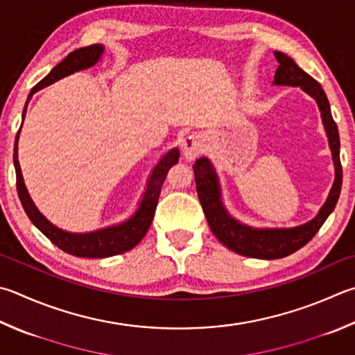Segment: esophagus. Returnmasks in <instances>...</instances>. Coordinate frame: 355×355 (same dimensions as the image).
Instances as JSON below:
<instances>
[{
    "instance_id": "34e87169",
    "label": "esophagus",
    "mask_w": 355,
    "mask_h": 355,
    "mask_svg": "<svg viewBox=\"0 0 355 355\" xmlns=\"http://www.w3.org/2000/svg\"><path fill=\"white\" fill-rule=\"evenodd\" d=\"M182 150H183L184 158L194 159L200 153V150H202V138L196 133L184 137L182 139Z\"/></svg>"
}]
</instances>
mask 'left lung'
I'll return each mask as SVG.
<instances>
[{
	"label": "left lung",
	"mask_w": 355,
	"mask_h": 355,
	"mask_svg": "<svg viewBox=\"0 0 355 355\" xmlns=\"http://www.w3.org/2000/svg\"><path fill=\"white\" fill-rule=\"evenodd\" d=\"M275 57L279 65L275 73L273 85L300 87L302 92L313 98L320 108L321 121H323L326 137L329 141L335 180L329 196H327L324 205L320 208L318 214L312 220L292 228L250 227V225L236 220L225 208L220 182H218L216 167L212 166L211 161L206 157H202L194 164L197 194L211 231L227 248L236 251L237 254L257 257V259H281V257H286L301 247H304L318 233L321 225L326 222V218L334 211L340 197L341 180H343V171H341L340 163L338 128L332 118L331 105L326 98V93L320 83L304 73L288 55L275 51Z\"/></svg>",
	"instance_id": "obj_1"
}]
</instances>
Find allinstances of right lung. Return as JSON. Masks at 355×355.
<instances>
[{"instance_id": "add662e5", "label": "right lung", "mask_w": 355, "mask_h": 355, "mask_svg": "<svg viewBox=\"0 0 355 355\" xmlns=\"http://www.w3.org/2000/svg\"><path fill=\"white\" fill-rule=\"evenodd\" d=\"M104 51V44H92V46H85L69 53L59 65H55L51 69V73L44 77L42 82H38L37 85L31 89L28 101H26V105L23 108V119L26 116V110H28L29 101L38 89L48 87L51 83L60 80L69 74H74L77 71L94 67L96 63L101 60ZM20 130L17 133L14 146L17 191L26 214L31 218V222L34 223L51 242L65 251V253L73 256L96 257V259H99V257H110L125 253V251L137 247L150 228L153 214H155L157 209L161 186L164 183L167 171H169L173 164L178 163L180 150L177 147L167 150L152 169L150 177L147 180L143 198H141V202L138 205V209L135 211L130 217L118 225H110V227L99 228L96 231H88V233H71V231H65L55 227L54 223H51L48 218L38 211L35 203L32 202L28 189H26L20 163H18V138H20Z\"/></svg>"}]
</instances>
